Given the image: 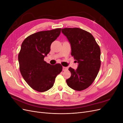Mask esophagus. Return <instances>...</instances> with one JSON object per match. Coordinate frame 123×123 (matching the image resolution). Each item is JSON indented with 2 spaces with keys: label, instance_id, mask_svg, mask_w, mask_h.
<instances>
[{
  "label": "esophagus",
  "instance_id": "34e87169",
  "mask_svg": "<svg viewBox=\"0 0 123 123\" xmlns=\"http://www.w3.org/2000/svg\"><path fill=\"white\" fill-rule=\"evenodd\" d=\"M67 70H68V68L67 67H62V71H66Z\"/></svg>",
  "mask_w": 123,
  "mask_h": 123
}]
</instances>
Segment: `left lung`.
Instances as JSON below:
<instances>
[{
  "mask_svg": "<svg viewBox=\"0 0 123 123\" xmlns=\"http://www.w3.org/2000/svg\"><path fill=\"white\" fill-rule=\"evenodd\" d=\"M62 34L66 36L71 48V55L77 62L76 70L69 68L71 76L66 80L73 90H85L93 82L100 67V50L91 33L80 28H64Z\"/></svg>",
  "mask_w": 123,
  "mask_h": 123,
  "instance_id": "left-lung-1",
  "label": "left lung"
}]
</instances>
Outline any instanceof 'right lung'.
<instances>
[{"instance_id":"right-lung-1","label":"right lung","mask_w":123,"mask_h":123,"mask_svg":"<svg viewBox=\"0 0 123 123\" xmlns=\"http://www.w3.org/2000/svg\"><path fill=\"white\" fill-rule=\"evenodd\" d=\"M61 29L40 31L27 37L23 42L18 54L22 76L34 90L44 92L53 87L62 66H54L44 61L50 52L51 44L61 34Z\"/></svg>"}]
</instances>
